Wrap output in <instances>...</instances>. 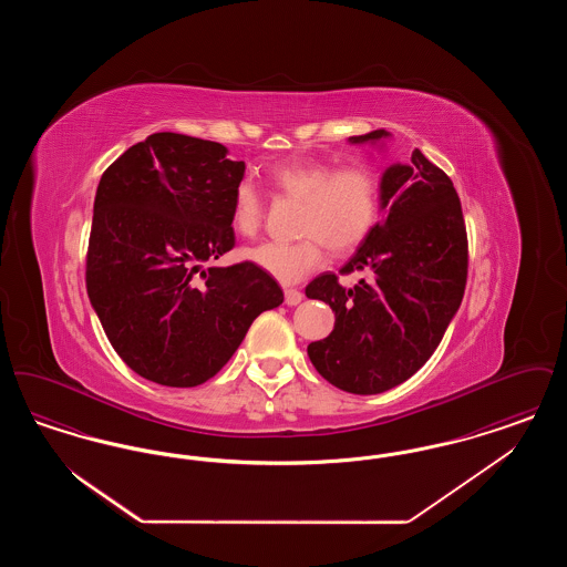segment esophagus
<instances>
[{
  "instance_id": "34e87169",
  "label": "esophagus",
  "mask_w": 567,
  "mask_h": 567,
  "mask_svg": "<svg viewBox=\"0 0 567 567\" xmlns=\"http://www.w3.org/2000/svg\"><path fill=\"white\" fill-rule=\"evenodd\" d=\"M301 299H303V296L297 289H285V303L287 306H297Z\"/></svg>"
}]
</instances>
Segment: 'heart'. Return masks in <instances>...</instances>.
I'll list each match as a JSON object with an SVG mask.
<instances>
[{
  "label": "heart",
  "instance_id": "1",
  "mask_svg": "<svg viewBox=\"0 0 567 567\" xmlns=\"http://www.w3.org/2000/svg\"><path fill=\"white\" fill-rule=\"evenodd\" d=\"M270 185L280 195L301 202L299 243H261L244 248L243 257L285 285L299 282L324 261V243L336 255H347L368 238L378 218L380 187L365 165L333 169L329 163H287L270 172ZM264 202L243 181L234 189L231 227L250 238L259 231Z\"/></svg>",
  "mask_w": 567,
  "mask_h": 567
}]
</instances>
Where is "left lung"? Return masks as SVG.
<instances>
[{
    "label": "left lung",
    "mask_w": 567,
    "mask_h": 567,
    "mask_svg": "<svg viewBox=\"0 0 567 567\" xmlns=\"http://www.w3.org/2000/svg\"><path fill=\"white\" fill-rule=\"evenodd\" d=\"M393 135L377 130L352 135L349 144L384 151ZM372 227L340 274L361 271L352 289L324 271L306 296L336 315L333 331L308 344L317 372L354 395H377L419 372L455 319L465 278L467 238L457 190L419 148L408 162L380 174Z\"/></svg>",
    "instance_id": "8db88e82"
}]
</instances>
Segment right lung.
<instances>
[{
    "mask_svg": "<svg viewBox=\"0 0 567 567\" xmlns=\"http://www.w3.org/2000/svg\"><path fill=\"white\" fill-rule=\"evenodd\" d=\"M190 135H148L104 172L86 255V293L112 349L146 380L197 386L243 344L282 289L250 261L204 268L234 248L244 162Z\"/></svg>",
    "mask_w": 567,
    "mask_h": 567,
    "instance_id": "right-lung-1",
    "label": "right lung"
}]
</instances>
